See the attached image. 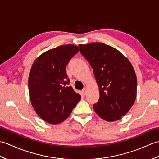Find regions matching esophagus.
<instances>
[{
	"label": "esophagus",
	"mask_w": 159,
	"mask_h": 159,
	"mask_svg": "<svg viewBox=\"0 0 159 159\" xmlns=\"http://www.w3.org/2000/svg\"><path fill=\"white\" fill-rule=\"evenodd\" d=\"M86 92H87V91H86V89H85V88H84V89L82 90V92L83 93L84 95H85V94H86Z\"/></svg>",
	"instance_id": "obj_1"
}]
</instances>
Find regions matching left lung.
<instances>
[{
	"mask_svg": "<svg viewBox=\"0 0 159 159\" xmlns=\"http://www.w3.org/2000/svg\"><path fill=\"white\" fill-rule=\"evenodd\" d=\"M81 55L92 66L100 98L93 109L103 120L121 119L136 99L137 77L130 63L116 48L103 43L79 45Z\"/></svg>",
	"mask_w": 159,
	"mask_h": 159,
	"instance_id": "obj_1",
	"label": "left lung"
}]
</instances>
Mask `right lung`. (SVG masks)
Returning a JSON list of instances; mask_svg holds the SVG:
<instances>
[{"mask_svg": "<svg viewBox=\"0 0 159 159\" xmlns=\"http://www.w3.org/2000/svg\"><path fill=\"white\" fill-rule=\"evenodd\" d=\"M79 51L74 45L61 46L37 59L29 77V91L33 109L48 123L57 124L70 116L81 96L69 86L66 67Z\"/></svg>", "mask_w": 159, "mask_h": 159, "instance_id": "add662e5", "label": "right lung"}]
</instances>
